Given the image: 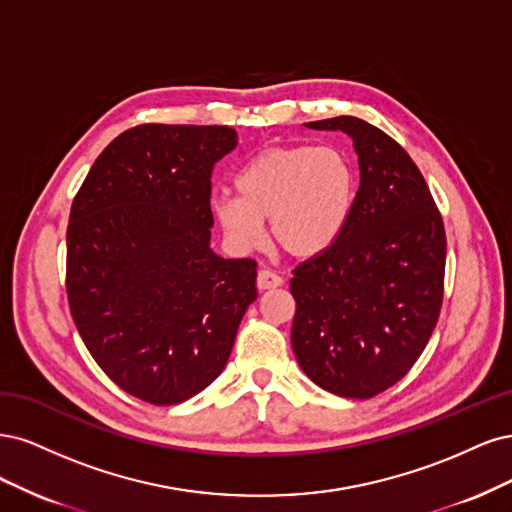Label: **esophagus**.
<instances>
[{"instance_id": "esophagus-1", "label": "esophagus", "mask_w": 512, "mask_h": 512, "mask_svg": "<svg viewBox=\"0 0 512 512\" xmlns=\"http://www.w3.org/2000/svg\"><path fill=\"white\" fill-rule=\"evenodd\" d=\"M280 285H283V278H280L276 272H272V270H268V268L259 270V274H257V287H259L261 291L276 289V287H280Z\"/></svg>"}]
</instances>
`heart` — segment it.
Returning a JSON list of instances; mask_svg holds the SVG:
<instances>
[{"label":"heart","instance_id":"1","mask_svg":"<svg viewBox=\"0 0 512 512\" xmlns=\"http://www.w3.org/2000/svg\"><path fill=\"white\" fill-rule=\"evenodd\" d=\"M236 195L212 197V217L240 251H255L270 236L293 259L332 249L351 219L357 174L336 146H274L236 176Z\"/></svg>","mask_w":512,"mask_h":512}]
</instances>
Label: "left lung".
<instances>
[{"mask_svg":"<svg viewBox=\"0 0 512 512\" xmlns=\"http://www.w3.org/2000/svg\"><path fill=\"white\" fill-rule=\"evenodd\" d=\"M306 127L353 140L359 189L332 249L293 270V353L321 389L368 400L406 376L434 332L447 236L415 161L385 131L357 117Z\"/></svg>","mask_w":512,"mask_h":512,"instance_id":"left-lung-1","label":"left lung"}]
</instances>
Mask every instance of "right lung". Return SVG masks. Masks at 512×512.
<instances>
[{"mask_svg":"<svg viewBox=\"0 0 512 512\" xmlns=\"http://www.w3.org/2000/svg\"><path fill=\"white\" fill-rule=\"evenodd\" d=\"M227 125L131 127L95 159L68 225V300L89 353L155 406L206 389L257 300V261L210 249V176Z\"/></svg>","mask_w":512,"mask_h":512,"instance_id":"right-lung-1","label":"right lung"}]
</instances>
